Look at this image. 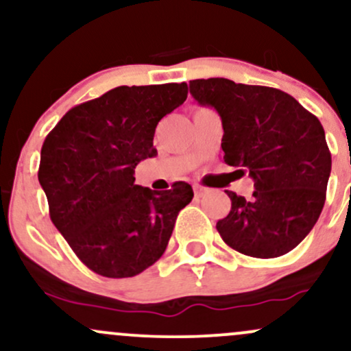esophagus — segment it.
<instances>
[{
    "label": "esophagus",
    "mask_w": 351,
    "mask_h": 351,
    "mask_svg": "<svg viewBox=\"0 0 351 351\" xmlns=\"http://www.w3.org/2000/svg\"><path fill=\"white\" fill-rule=\"evenodd\" d=\"M193 189H195V195L198 196V198H201V196L206 193V188H203L201 184H193Z\"/></svg>",
    "instance_id": "obj_1"
}]
</instances>
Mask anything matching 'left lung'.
Here are the masks:
<instances>
[{
    "label": "left lung",
    "instance_id": "left-lung-1",
    "mask_svg": "<svg viewBox=\"0 0 351 351\" xmlns=\"http://www.w3.org/2000/svg\"><path fill=\"white\" fill-rule=\"evenodd\" d=\"M189 94L223 122L224 162L249 173L251 199L226 191L231 211L216 224L237 252L279 257L299 245L325 204L332 155L320 120L279 88L229 79L189 80Z\"/></svg>",
    "mask_w": 351,
    "mask_h": 351
}]
</instances>
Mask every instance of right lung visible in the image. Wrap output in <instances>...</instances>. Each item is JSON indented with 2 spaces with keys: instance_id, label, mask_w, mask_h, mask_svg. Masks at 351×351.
Returning a JSON list of instances; mask_svg holds the SVG:
<instances>
[{
  "instance_id": "1",
  "label": "right lung",
  "mask_w": 351,
  "mask_h": 351,
  "mask_svg": "<svg viewBox=\"0 0 351 351\" xmlns=\"http://www.w3.org/2000/svg\"><path fill=\"white\" fill-rule=\"evenodd\" d=\"M188 86H120L71 108L44 140L38 178L51 221L90 271L134 277L163 256L193 188L153 191L135 167L153 158L155 128L186 100Z\"/></svg>"
}]
</instances>
